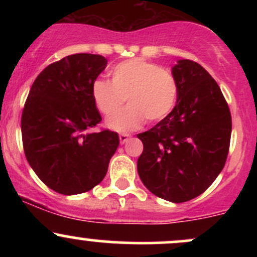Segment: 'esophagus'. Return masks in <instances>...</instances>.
I'll list each match as a JSON object with an SVG mask.
<instances>
[{"label":"esophagus","instance_id":"34e87169","mask_svg":"<svg viewBox=\"0 0 257 257\" xmlns=\"http://www.w3.org/2000/svg\"><path fill=\"white\" fill-rule=\"evenodd\" d=\"M129 138H131L129 134H120V136H119V142H120V144H124L126 143V141H128Z\"/></svg>","mask_w":257,"mask_h":257}]
</instances>
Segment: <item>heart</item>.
Wrapping results in <instances>:
<instances>
[{
  "label": "heart",
  "instance_id": "b5f03b06",
  "mask_svg": "<svg viewBox=\"0 0 257 257\" xmlns=\"http://www.w3.org/2000/svg\"><path fill=\"white\" fill-rule=\"evenodd\" d=\"M92 98L95 107L109 115L122 104L128 105L112 114L105 124L114 132H131L148 121L165 118L177 104L178 84L169 71L142 58L129 59L110 69V82L95 79L92 83Z\"/></svg>",
  "mask_w": 257,
  "mask_h": 257
}]
</instances>
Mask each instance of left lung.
<instances>
[{
  "instance_id": "obj_1",
  "label": "left lung",
  "mask_w": 257,
  "mask_h": 257,
  "mask_svg": "<svg viewBox=\"0 0 257 257\" xmlns=\"http://www.w3.org/2000/svg\"><path fill=\"white\" fill-rule=\"evenodd\" d=\"M172 74L177 104L157 125L137 136L144 147L137 168L150 193L184 203L203 194L224 168L231 114L217 83L200 64L179 59Z\"/></svg>"
}]
</instances>
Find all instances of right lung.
I'll return each instance as SVG.
<instances>
[{
	"label": "right lung",
	"mask_w": 257,
	"mask_h": 257,
	"mask_svg": "<svg viewBox=\"0 0 257 257\" xmlns=\"http://www.w3.org/2000/svg\"><path fill=\"white\" fill-rule=\"evenodd\" d=\"M107 62L99 54L64 57L38 74L26 100L21 131L27 162L63 195L98 185L119 145L115 132H89L102 120L90 88Z\"/></svg>",
	"instance_id": "obj_1"
}]
</instances>
